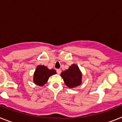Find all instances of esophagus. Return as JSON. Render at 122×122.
<instances>
[{
  "label": "esophagus",
  "mask_w": 122,
  "mask_h": 122,
  "mask_svg": "<svg viewBox=\"0 0 122 122\" xmlns=\"http://www.w3.org/2000/svg\"><path fill=\"white\" fill-rule=\"evenodd\" d=\"M56 72H57V74H60L61 73V70L60 69H58L56 70Z\"/></svg>",
  "instance_id": "esophagus-1"
}]
</instances>
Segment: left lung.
I'll return each mask as SVG.
<instances>
[{"label": "left lung", "mask_w": 122, "mask_h": 122, "mask_svg": "<svg viewBox=\"0 0 122 122\" xmlns=\"http://www.w3.org/2000/svg\"><path fill=\"white\" fill-rule=\"evenodd\" d=\"M66 85L70 88H75L81 83V72L78 66L73 64L61 74Z\"/></svg>", "instance_id": "1"}]
</instances>
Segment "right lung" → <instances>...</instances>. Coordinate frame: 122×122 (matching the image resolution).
Listing matches in <instances>:
<instances>
[{"mask_svg": "<svg viewBox=\"0 0 122 122\" xmlns=\"http://www.w3.org/2000/svg\"><path fill=\"white\" fill-rule=\"evenodd\" d=\"M56 74L53 69H49L44 65H39L34 74V82L39 86H43L47 82L51 76Z\"/></svg>", "mask_w": 122, "mask_h": 122, "instance_id": "1", "label": "right lung"}]
</instances>
